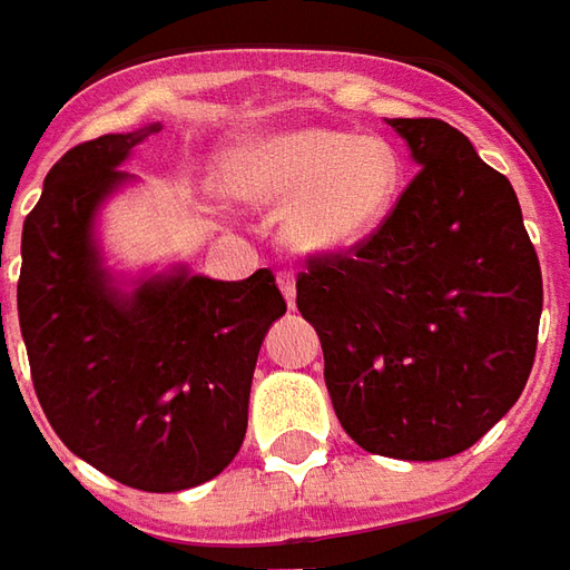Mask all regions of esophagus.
<instances>
[{
  "label": "esophagus",
  "instance_id": "esophagus-1",
  "mask_svg": "<svg viewBox=\"0 0 570 570\" xmlns=\"http://www.w3.org/2000/svg\"><path fill=\"white\" fill-rule=\"evenodd\" d=\"M277 286L284 289L286 302H289V308H293V305H296V274L281 272V274H277Z\"/></svg>",
  "mask_w": 570,
  "mask_h": 570
}]
</instances>
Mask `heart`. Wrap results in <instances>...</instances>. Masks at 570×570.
Segmentation results:
<instances>
[{"label": "heart", "instance_id": "1", "mask_svg": "<svg viewBox=\"0 0 570 570\" xmlns=\"http://www.w3.org/2000/svg\"><path fill=\"white\" fill-rule=\"evenodd\" d=\"M223 183L253 204H286L284 237L302 253H345L391 216L403 164L391 142L345 130L293 128L237 140Z\"/></svg>", "mask_w": 570, "mask_h": 570}]
</instances>
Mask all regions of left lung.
Returning a JSON list of instances; mask_svg holds the SVG:
<instances>
[{"label": "left lung", "instance_id": "obj_1", "mask_svg": "<svg viewBox=\"0 0 570 570\" xmlns=\"http://www.w3.org/2000/svg\"><path fill=\"white\" fill-rule=\"evenodd\" d=\"M421 170L372 237L314 253L296 305L347 436L400 461L482 440L525 391L543 277L510 179L440 118H391Z\"/></svg>", "mask_w": 570, "mask_h": 570}]
</instances>
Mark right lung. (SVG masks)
I'll list each match as a JSON object with an SVG mask.
<instances>
[{
	"label": "right lung",
	"mask_w": 570,
	"mask_h": 570,
	"mask_svg": "<svg viewBox=\"0 0 570 570\" xmlns=\"http://www.w3.org/2000/svg\"><path fill=\"white\" fill-rule=\"evenodd\" d=\"M151 130L79 142L48 170L23 219L18 317L36 396L69 452L130 489L183 491L240 449L262 338L286 302L272 268L247 281L176 272L130 296L112 286L94 213Z\"/></svg>",
	"instance_id": "1"
}]
</instances>
